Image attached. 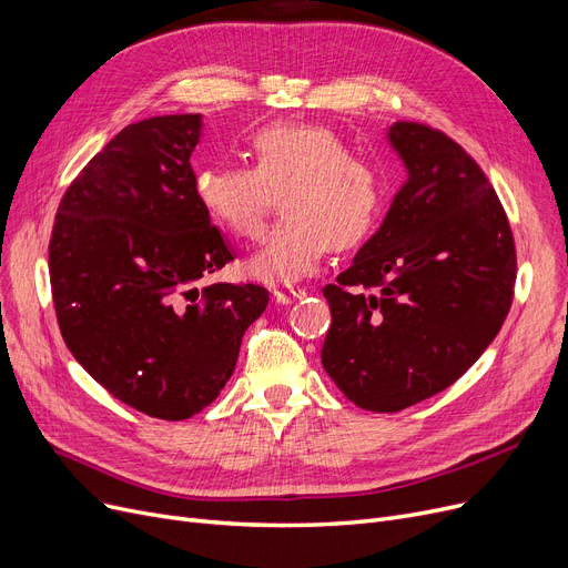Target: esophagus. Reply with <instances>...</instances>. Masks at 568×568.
<instances>
[{"mask_svg":"<svg viewBox=\"0 0 568 568\" xmlns=\"http://www.w3.org/2000/svg\"><path fill=\"white\" fill-rule=\"evenodd\" d=\"M275 298H277V303L288 305L293 301L305 298V291L303 288H293V286H280V288H275Z\"/></svg>","mask_w":568,"mask_h":568,"instance_id":"1","label":"esophagus"}]
</instances>
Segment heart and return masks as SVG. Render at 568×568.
<instances>
[{"mask_svg":"<svg viewBox=\"0 0 568 568\" xmlns=\"http://www.w3.org/2000/svg\"><path fill=\"white\" fill-rule=\"evenodd\" d=\"M252 166L222 164L196 173V199L229 235L254 242L277 196L284 222L247 270L265 284H293L318 267L328 247L346 252L372 233L386 203L382 166L358 156L333 129L270 124L252 143Z\"/></svg>","mask_w":568,"mask_h":568,"instance_id":"b5f03b06","label":"heart"}]
</instances>
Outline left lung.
I'll list each match as a JSON object with an SVG mask.
<instances>
[{"label":"left lung","instance_id":"1","mask_svg":"<svg viewBox=\"0 0 568 568\" xmlns=\"http://www.w3.org/2000/svg\"><path fill=\"white\" fill-rule=\"evenodd\" d=\"M409 171L382 229L335 284L321 363L361 409L393 414L442 393L501 331L516 240L480 166L444 131L395 122Z\"/></svg>","mask_w":568,"mask_h":568}]
</instances>
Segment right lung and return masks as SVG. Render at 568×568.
<instances>
[{
  "label": "right lung",
  "instance_id": "obj_1",
  "mask_svg": "<svg viewBox=\"0 0 568 568\" xmlns=\"http://www.w3.org/2000/svg\"><path fill=\"white\" fill-rule=\"evenodd\" d=\"M201 115L124 126L64 192L48 245L64 344L94 382L161 420L203 412L231 379L258 284L199 282L233 261L196 199Z\"/></svg>",
  "mask_w": 568,
  "mask_h": 568
}]
</instances>
